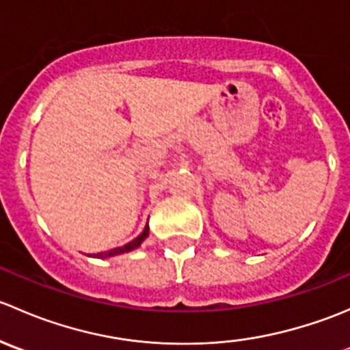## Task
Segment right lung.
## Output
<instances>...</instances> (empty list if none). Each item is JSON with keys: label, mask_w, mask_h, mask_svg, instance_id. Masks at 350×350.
Returning <instances> with one entry per match:
<instances>
[{"label": "right lung", "mask_w": 350, "mask_h": 350, "mask_svg": "<svg viewBox=\"0 0 350 350\" xmlns=\"http://www.w3.org/2000/svg\"><path fill=\"white\" fill-rule=\"evenodd\" d=\"M149 235V225H146V228H144L142 234L139 235L137 239H133L132 242H129L126 245H122V247H116V249H111V250H105V252H100V254H94V257H100V259H105V257H111V256H118V254H123V252H130V250L137 249V247L142 243L144 239Z\"/></svg>", "instance_id": "1"}]
</instances>
